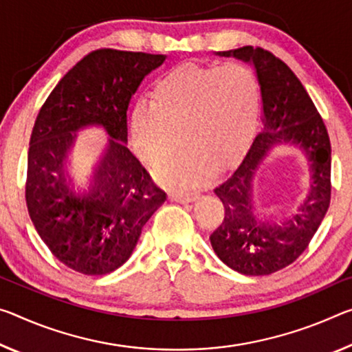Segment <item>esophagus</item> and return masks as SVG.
Instances as JSON below:
<instances>
[{"label":"esophagus","mask_w":352,"mask_h":352,"mask_svg":"<svg viewBox=\"0 0 352 352\" xmlns=\"http://www.w3.org/2000/svg\"><path fill=\"white\" fill-rule=\"evenodd\" d=\"M169 199L174 200V202L180 204H189L194 202L197 199V194H189V192H172L169 194Z\"/></svg>","instance_id":"1"}]
</instances>
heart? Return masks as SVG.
Here are the masks:
<instances>
[{
    "instance_id": "heart-1",
    "label": "heart",
    "mask_w": 352,
    "mask_h": 352,
    "mask_svg": "<svg viewBox=\"0 0 352 352\" xmlns=\"http://www.w3.org/2000/svg\"><path fill=\"white\" fill-rule=\"evenodd\" d=\"M260 85L243 64H183L161 76L152 103H138L131 139L139 158L158 166L182 141L185 150L156 170L166 188L189 189L202 183L211 164L236 158L252 138L260 113Z\"/></svg>"
}]
</instances>
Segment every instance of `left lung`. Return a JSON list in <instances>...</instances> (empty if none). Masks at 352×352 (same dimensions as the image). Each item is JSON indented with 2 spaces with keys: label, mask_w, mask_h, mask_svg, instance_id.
Here are the masks:
<instances>
[{
  "label": "left lung",
  "mask_w": 352,
  "mask_h": 352,
  "mask_svg": "<svg viewBox=\"0 0 352 352\" xmlns=\"http://www.w3.org/2000/svg\"><path fill=\"white\" fill-rule=\"evenodd\" d=\"M255 70L261 94V131L241 161L213 189L224 205V219L210 235L222 263L244 276H266L292 265L309 246L331 204V141L314 102L289 67L261 48L216 52ZM276 146L305 155L311 182L306 197L283 217L256 208L253 180Z\"/></svg>",
  "instance_id": "1"
}]
</instances>
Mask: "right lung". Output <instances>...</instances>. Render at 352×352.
I'll return each instance as SVG.
<instances>
[{"label": "right lung", "instance_id": "add662e5", "mask_svg": "<svg viewBox=\"0 0 352 352\" xmlns=\"http://www.w3.org/2000/svg\"><path fill=\"white\" fill-rule=\"evenodd\" d=\"M166 54L97 50L64 75L38 113L28 150L26 205L38 236L65 266L86 276L130 258L166 192L126 147V113ZM103 129L109 141L85 182L69 174L77 135Z\"/></svg>", "mask_w": 352, "mask_h": 352}]
</instances>
